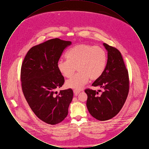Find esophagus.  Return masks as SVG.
Here are the masks:
<instances>
[{
  "instance_id": "1",
  "label": "esophagus",
  "mask_w": 149,
  "mask_h": 149,
  "mask_svg": "<svg viewBox=\"0 0 149 149\" xmlns=\"http://www.w3.org/2000/svg\"><path fill=\"white\" fill-rule=\"evenodd\" d=\"M73 92H74V93L76 95H77V94H78L80 92L79 91H78V90H74Z\"/></svg>"
}]
</instances>
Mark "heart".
Here are the masks:
<instances>
[{
  "instance_id": "b5f03b06",
  "label": "heart",
  "mask_w": 149,
  "mask_h": 149,
  "mask_svg": "<svg viewBox=\"0 0 149 149\" xmlns=\"http://www.w3.org/2000/svg\"><path fill=\"white\" fill-rule=\"evenodd\" d=\"M67 60H59L57 68L65 78L72 75L76 68L78 72L66 81V86L81 89L88 81L96 80L105 70L107 61L106 51L103 47L81 43L71 47L66 54Z\"/></svg>"
}]
</instances>
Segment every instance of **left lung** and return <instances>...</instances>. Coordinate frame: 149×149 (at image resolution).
Wrapping results in <instances>:
<instances>
[{
    "mask_svg": "<svg viewBox=\"0 0 149 149\" xmlns=\"http://www.w3.org/2000/svg\"><path fill=\"white\" fill-rule=\"evenodd\" d=\"M103 46L108 52L106 67L92 86H99L104 91L98 96L96 91L85 90L89 112L95 119L102 121L111 119L119 113L129 91L128 70L120 52L105 43Z\"/></svg>",
    "mask_w": 149,
    "mask_h": 149,
    "instance_id": "8db88e82",
    "label": "left lung"
}]
</instances>
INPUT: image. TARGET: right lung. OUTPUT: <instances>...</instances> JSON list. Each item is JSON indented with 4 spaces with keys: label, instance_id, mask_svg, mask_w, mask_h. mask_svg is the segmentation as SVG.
Here are the masks:
<instances>
[{
    "label": "right lung",
    "instance_id": "right-lung-1",
    "mask_svg": "<svg viewBox=\"0 0 149 149\" xmlns=\"http://www.w3.org/2000/svg\"><path fill=\"white\" fill-rule=\"evenodd\" d=\"M71 41L54 38L32 47L22 65L21 79L24 96L36 116L50 125L64 120L73 97L71 89H56L64 84V78L57 63Z\"/></svg>",
    "mask_w": 149,
    "mask_h": 149
}]
</instances>
